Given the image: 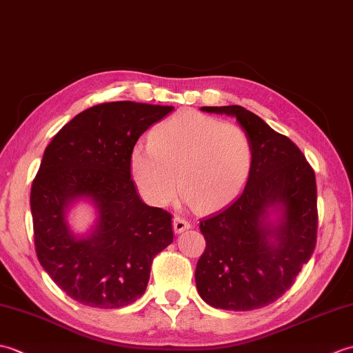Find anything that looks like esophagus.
Returning <instances> with one entry per match:
<instances>
[{
  "instance_id": "esophagus-1",
  "label": "esophagus",
  "mask_w": 353,
  "mask_h": 353,
  "mask_svg": "<svg viewBox=\"0 0 353 353\" xmlns=\"http://www.w3.org/2000/svg\"><path fill=\"white\" fill-rule=\"evenodd\" d=\"M172 228H174L176 234H182V232L188 230L191 228V223L177 215V216H174V220H172Z\"/></svg>"
}]
</instances>
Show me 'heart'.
Instances as JSON below:
<instances>
[{
  "label": "heart",
  "instance_id": "b5f03b06",
  "mask_svg": "<svg viewBox=\"0 0 353 353\" xmlns=\"http://www.w3.org/2000/svg\"><path fill=\"white\" fill-rule=\"evenodd\" d=\"M252 167L253 144L243 127L197 112L157 124L148 145L138 142L129 156L132 181L148 203L167 206L181 188L200 211L229 205L249 181Z\"/></svg>",
  "mask_w": 353,
  "mask_h": 353
}]
</instances>
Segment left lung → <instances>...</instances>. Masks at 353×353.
Returning a JSON list of instances; mask_svg holds the SVG:
<instances>
[{
  "label": "left lung",
  "instance_id": "left-lung-1",
  "mask_svg": "<svg viewBox=\"0 0 353 353\" xmlns=\"http://www.w3.org/2000/svg\"><path fill=\"white\" fill-rule=\"evenodd\" d=\"M235 117L253 144L243 192L200 221L206 249L196 268L200 297L219 310L252 311L277 301L312 256L317 239V185L290 138L243 106H205Z\"/></svg>",
  "mask_w": 353,
  "mask_h": 353
}]
</instances>
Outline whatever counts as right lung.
I'll return each instance as SVG.
<instances>
[{
	"instance_id": "right-lung-1",
	"label": "right lung",
	"mask_w": 353,
	"mask_h": 353,
	"mask_svg": "<svg viewBox=\"0 0 353 353\" xmlns=\"http://www.w3.org/2000/svg\"><path fill=\"white\" fill-rule=\"evenodd\" d=\"M172 110L134 101L97 104L65 124L45 148L30 194L37 259L81 305L112 310L137 302L154 256L172 243L171 214L139 199L129 170L141 134ZM79 201L96 212L85 234L69 224Z\"/></svg>"
}]
</instances>
